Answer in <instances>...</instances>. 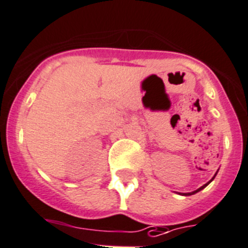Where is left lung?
Returning <instances> with one entry per match:
<instances>
[{
    "label": "left lung",
    "instance_id": "1",
    "mask_svg": "<svg viewBox=\"0 0 248 248\" xmlns=\"http://www.w3.org/2000/svg\"><path fill=\"white\" fill-rule=\"evenodd\" d=\"M212 180H213V179H212ZM211 180V181H212ZM211 181H209V183H211ZM209 183H207L206 184V185H203V186H201V187H200V188H197V190L196 191H192V192H188V193H185V195H186V196H190V195H193V193H196V192H199V191H201L202 190V188H204V187H206V186L207 185H208V184Z\"/></svg>",
    "mask_w": 248,
    "mask_h": 248
}]
</instances>
